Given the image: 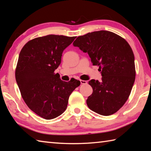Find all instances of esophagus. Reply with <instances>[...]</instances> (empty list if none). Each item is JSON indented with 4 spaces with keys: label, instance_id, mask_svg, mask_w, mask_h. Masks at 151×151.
Segmentation results:
<instances>
[{
    "label": "esophagus",
    "instance_id": "34e87169",
    "mask_svg": "<svg viewBox=\"0 0 151 151\" xmlns=\"http://www.w3.org/2000/svg\"><path fill=\"white\" fill-rule=\"evenodd\" d=\"M81 84H87V81H83V80H81Z\"/></svg>",
    "mask_w": 151,
    "mask_h": 151
}]
</instances>
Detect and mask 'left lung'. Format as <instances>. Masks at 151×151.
Wrapping results in <instances>:
<instances>
[{"instance_id":"left-lung-1","label":"left lung","mask_w":151,"mask_h":151,"mask_svg":"<svg viewBox=\"0 0 151 151\" xmlns=\"http://www.w3.org/2000/svg\"><path fill=\"white\" fill-rule=\"evenodd\" d=\"M73 45L88 52L102 75V81H89L93 93L86 101L88 106L105 116L115 114L129 99L135 81L134 55L129 44L116 34L101 30L78 37Z\"/></svg>"}]
</instances>
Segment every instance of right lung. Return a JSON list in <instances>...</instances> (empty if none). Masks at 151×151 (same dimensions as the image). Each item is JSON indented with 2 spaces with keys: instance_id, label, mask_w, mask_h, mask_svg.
I'll list each match as a JSON object with an SVG mask.
<instances>
[{
  "instance_id": "obj_1",
  "label": "right lung",
  "mask_w": 151,
  "mask_h": 151,
  "mask_svg": "<svg viewBox=\"0 0 151 151\" xmlns=\"http://www.w3.org/2000/svg\"><path fill=\"white\" fill-rule=\"evenodd\" d=\"M76 37L47 35L24 45L19 56L15 79L28 107L45 119L58 117L66 110L70 95L81 84L77 80L65 82L54 70L64 49Z\"/></svg>"
}]
</instances>
